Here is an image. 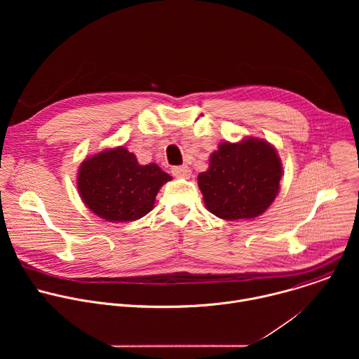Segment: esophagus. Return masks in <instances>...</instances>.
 Listing matches in <instances>:
<instances>
[{
    "instance_id": "1",
    "label": "esophagus",
    "mask_w": 359,
    "mask_h": 359,
    "mask_svg": "<svg viewBox=\"0 0 359 359\" xmlns=\"http://www.w3.org/2000/svg\"><path fill=\"white\" fill-rule=\"evenodd\" d=\"M172 173L176 176V177H189L190 176V168L183 165V166H175L172 168Z\"/></svg>"
}]
</instances>
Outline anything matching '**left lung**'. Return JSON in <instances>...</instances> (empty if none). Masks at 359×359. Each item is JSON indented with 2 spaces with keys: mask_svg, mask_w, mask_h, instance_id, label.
<instances>
[{
  "mask_svg": "<svg viewBox=\"0 0 359 359\" xmlns=\"http://www.w3.org/2000/svg\"><path fill=\"white\" fill-rule=\"evenodd\" d=\"M281 175L277 150L266 140L247 137L240 143H220L197 182L210 213L240 220L257 217L270 208Z\"/></svg>",
  "mask_w": 359,
  "mask_h": 359,
  "instance_id": "obj_1",
  "label": "left lung"
}]
</instances>
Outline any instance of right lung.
Returning <instances> with one entry per match:
<instances>
[{
	"label": "right lung",
	"instance_id": "1",
	"mask_svg": "<svg viewBox=\"0 0 359 359\" xmlns=\"http://www.w3.org/2000/svg\"><path fill=\"white\" fill-rule=\"evenodd\" d=\"M158 165H139L123 146L85 159L78 172V190L86 208L108 222H133L147 215L159 189L170 180Z\"/></svg>",
	"mask_w": 359,
	"mask_h": 359
}]
</instances>
